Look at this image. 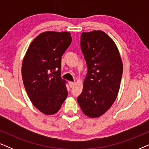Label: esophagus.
Listing matches in <instances>:
<instances>
[{"label": "esophagus", "mask_w": 149, "mask_h": 149, "mask_svg": "<svg viewBox=\"0 0 149 149\" xmlns=\"http://www.w3.org/2000/svg\"><path fill=\"white\" fill-rule=\"evenodd\" d=\"M74 82H71V81H70V82H69V86H70V88H72V87H74Z\"/></svg>", "instance_id": "34e87169"}]
</instances>
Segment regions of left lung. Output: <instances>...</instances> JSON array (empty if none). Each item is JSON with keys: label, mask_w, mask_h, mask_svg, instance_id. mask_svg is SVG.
<instances>
[{"label": "left lung", "mask_w": 149, "mask_h": 149, "mask_svg": "<svg viewBox=\"0 0 149 149\" xmlns=\"http://www.w3.org/2000/svg\"><path fill=\"white\" fill-rule=\"evenodd\" d=\"M81 49L86 61L87 73L77 101L85 115L98 117L115 101L123 64L115 42L100 30L83 32Z\"/></svg>", "instance_id": "1"}]
</instances>
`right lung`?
<instances>
[{"mask_svg":"<svg viewBox=\"0 0 149 149\" xmlns=\"http://www.w3.org/2000/svg\"><path fill=\"white\" fill-rule=\"evenodd\" d=\"M71 42L68 32H42L32 40L22 62V79L28 97L45 115L56 113L68 95L60 68L62 55Z\"/></svg>","mask_w":149,"mask_h":149,"instance_id":"obj_1","label":"right lung"}]
</instances>
